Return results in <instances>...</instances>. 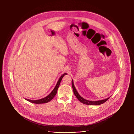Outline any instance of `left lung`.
<instances>
[{
	"instance_id": "obj_1",
	"label": "left lung",
	"mask_w": 134,
	"mask_h": 134,
	"mask_svg": "<svg viewBox=\"0 0 134 134\" xmlns=\"http://www.w3.org/2000/svg\"><path fill=\"white\" fill-rule=\"evenodd\" d=\"M72 88L73 90V92H74V93L75 94V96L77 98V99L80 102H82V103H84L85 104H87V105H100L101 104L103 103L104 102H107L108 99L109 98V97H108L106 99H103V100H97V101H90V100H86L84 98H83L82 97H81V96L79 95V94L78 93L77 91L76 90V89L75 88V86H74V82H73V81L72 79Z\"/></svg>"
}]
</instances>
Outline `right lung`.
<instances>
[{
  "instance_id": "add662e5",
  "label": "right lung",
  "mask_w": 134,
  "mask_h": 134,
  "mask_svg": "<svg viewBox=\"0 0 134 134\" xmlns=\"http://www.w3.org/2000/svg\"><path fill=\"white\" fill-rule=\"evenodd\" d=\"M66 74H67V73H65L63 75H61V76L60 77V78L59 79L57 83L56 84V85L55 86V88L52 90V91L51 92V93L48 96H47L46 97H45L44 98H43L42 99H38V100H31V99H27V98H25V99L27 101L29 102L34 103H37V104L46 103L47 102H50L51 100L54 97L55 95L56 94V93L57 92V90L58 88H59V85H60V82H61V80H62V78L64 77V75H65Z\"/></svg>"
}]
</instances>
